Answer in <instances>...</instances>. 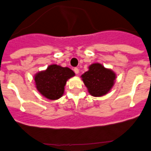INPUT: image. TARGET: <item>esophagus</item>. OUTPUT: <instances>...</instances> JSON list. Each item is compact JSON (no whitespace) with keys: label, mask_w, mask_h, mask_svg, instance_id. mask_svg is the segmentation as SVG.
Wrapping results in <instances>:
<instances>
[{"label":"esophagus","mask_w":151,"mask_h":151,"mask_svg":"<svg viewBox=\"0 0 151 151\" xmlns=\"http://www.w3.org/2000/svg\"><path fill=\"white\" fill-rule=\"evenodd\" d=\"M73 71H74V73H76V74H78V73H79V69H78V68H74V69H73Z\"/></svg>","instance_id":"esophagus-1"}]
</instances>
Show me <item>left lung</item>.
<instances>
[{
  "label": "left lung",
  "mask_w": 151,
  "mask_h": 151,
  "mask_svg": "<svg viewBox=\"0 0 151 151\" xmlns=\"http://www.w3.org/2000/svg\"><path fill=\"white\" fill-rule=\"evenodd\" d=\"M88 69L81 75L88 93L93 96H101L108 93L114 85L115 73L99 63L92 64Z\"/></svg>",
  "instance_id": "8db88e82"
}]
</instances>
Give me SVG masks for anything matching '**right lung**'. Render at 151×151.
Wrapping results in <instances>:
<instances>
[{
    "label": "right lung",
    "instance_id": "obj_1",
    "mask_svg": "<svg viewBox=\"0 0 151 151\" xmlns=\"http://www.w3.org/2000/svg\"><path fill=\"white\" fill-rule=\"evenodd\" d=\"M74 74L70 68L50 65L46 70L35 76V81L42 96L50 100H57L63 95L66 81Z\"/></svg>",
    "mask_w": 151,
    "mask_h": 151
}]
</instances>
